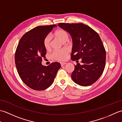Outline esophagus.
Returning <instances> with one entry per match:
<instances>
[{"mask_svg":"<svg viewBox=\"0 0 122 122\" xmlns=\"http://www.w3.org/2000/svg\"><path fill=\"white\" fill-rule=\"evenodd\" d=\"M60 64H61V66H62L65 65V64H66V63H65V62H61Z\"/></svg>","mask_w":122,"mask_h":122,"instance_id":"obj_1","label":"esophagus"}]
</instances>
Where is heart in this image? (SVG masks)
<instances>
[{"label":"heart","mask_w":122,"mask_h":122,"mask_svg":"<svg viewBox=\"0 0 122 122\" xmlns=\"http://www.w3.org/2000/svg\"><path fill=\"white\" fill-rule=\"evenodd\" d=\"M54 36L63 42H66L69 39V35L66 31L63 30H58L54 33ZM43 46L46 50H49L51 46V37L50 35L46 36L43 41ZM69 53V50L67 49H63L61 50H56L51 54V58L54 60L63 61L66 59Z\"/></svg>","instance_id":"1"}]
</instances>
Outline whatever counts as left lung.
<instances>
[{
  "label": "left lung",
  "mask_w": 122,
  "mask_h": 122,
  "mask_svg": "<svg viewBox=\"0 0 122 122\" xmlns=\"http://www.w3.org/2000/svg\"><path fill=\"white\" fill-rule=\"evenodd\" d=\"M58 25L72 37L71 59L82 60V65L74 66L72 80L81 86L92 85L100 78L105 66L106 51L99 35L83 24L59 23Z\"/></svg>",
  "instance_id": "1"
}]
</instances>
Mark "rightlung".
Listing matches in <instances>:
<instances>
[{"mask_svg": "<svg viewBox=\"0 0 122 122\" xmlns=\"http://www.w3.org/2000/svg\"><path fill=\"white\" fill-rule=\"evenodd\" d=\"M56 25H40L26 32L20 39L15 53V64L22 81L31 89L42 91L53 83L60 63L42 66L46 49L43 41Z\"/></svg>", "mask_w": 122, "mask_h": 122, "instance_id": "add662e5", "label": "right lung"}]
</instances>
